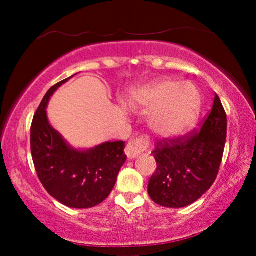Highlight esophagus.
<instances>
[{
    "label": "esophagus",
    "mask_w": 256,
    "mask_h": 256,
    "mask_svg": "<svg viewBox=\"0 0 256 256\" xmlns=\"http://www.w3.org/2000/svg\"><path fill=\"white\" fill-rule=\"evenodd\" d=\"M148 144L149 143L146 138H141L132 140V141L127 144V146H126V155H127L129 160H135L136 157H138L146 148H148Z\"/></svg>",
    "instance_id": "esophagus-1"
}]
</instances>
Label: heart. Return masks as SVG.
<instances>
[{
    "label": "heart",
    "mask_w": 256,
    "mask_h": 256,
    "mask_svg": "<svg viewBox=\"0 0 256 256\" xmlns=\"http://www.w3.org/2000/svg\"><path fill=\"white\" fill-rule=\"evenodd\" d=\"M130 101L136 110L152 113L150 129L168 140L188 135L197 126L202 110L200 90L174 79H162L136 90Z\"/></svg>",
    "instance_id": "b5f03b06"
}]
</instances>
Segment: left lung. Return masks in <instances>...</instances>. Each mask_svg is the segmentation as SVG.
<instances>
[{
    "label": "left lung",
    "instance_id": "left-lung-1",
    "mask_svg": "<svg viewBox=\"0 0 256 256\" xmlns=\"http://www.w3.org/2000/svg\"><path fill=\"white\" fill-rule=\"evenodd\" d=\"M226 134L227 116L216 94L211 113L200 132L157 143L152 152L157 168L148 184L150 198L170 208H185L198 200L214 183Z\"/></svg>",
    "mask_w": 256,
    "mask_h": 256
}]
</instances>
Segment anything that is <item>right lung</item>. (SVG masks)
I'll use <instances>...</instances> for the list:
<instances>
[{
    "label": "right lung",
    "mask_w": 256,
    "mask_h": 256,
    "mask_svg": "<svg viewBox=\"0 0 256 256\" xmlns=\"http://www.w3.org/2000/svg\"><path fill=\"white\" fill-rule=\"evenodd\" d=\"M72 76L52 86L34 113L31 155L38 178L52 197L68 208H90L102 202L113 190L127 160L126 143L104 142L90 149H76L52 127L48 104L52 94Z\"/></svg>",
    "instance_id": "right-lung-1"
}]
</instances>
